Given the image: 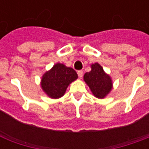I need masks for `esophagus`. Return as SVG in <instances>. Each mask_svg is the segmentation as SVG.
Masks as SVG:
<instances>
[{"label":"esophagus","mask_w":149,"mask_h":149,"mask_svg":"<svg viewBox=\"0 0 149 149\" xmlns=\"http://www.w3.org/2000/svg\"><path fill=\"white\" fill-rule=\"evenodd\" d=\"M77 74H78V77H79V78H82L83 75H84V71H83V70H79V71L77 72Z\"/></svg>","instance_id":"34e87169"}]
</instances>
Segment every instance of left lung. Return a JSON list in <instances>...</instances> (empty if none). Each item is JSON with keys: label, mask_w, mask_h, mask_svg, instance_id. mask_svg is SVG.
<instances>
[{"label": "left lung", "mask_w": 149, "mask_h": 149, "mask_svg": "<svg viewBox=\"0 0 149 149\" xmlns=\"http://www.w3.org/2000/svg\"><path fill=\"white\" fill-rule=\"evenodd\" d=\"M84 79L93 95L100 99L105 97L112 89L111 77L97 63L91 65V71L84 74Z\"/></svg>", "instance_id": "8db88e82"}]
</instances>
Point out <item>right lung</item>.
I'll use <instances>...</instances> for the list:
<instances>
[{
    "label": "right lung",
    "instance_id": "right-lung-1",
    "mask_svg": "<svg viewBox=\"0 0 149 149\" xmlns=\"http://www.w3.org/2000/svg\"><path fill=\"white\" fill-rule=\"evenodd\" d=\"M77 77V72L73 69L57 63L43 75L41 86L49 97L57 99L64 95L68 86Z\"/></svg>",
    "mask_w": 149,
    "mask_h": 149
}]
</instances>
